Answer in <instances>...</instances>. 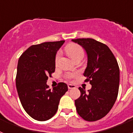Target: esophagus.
Returning a JSON list of instances; mask_svg holds the SVG:
<instances>
[{"instance_id": "1", "label": "esophagus", "mask_w": 133, "mask_h": 133, "mask_svg": "<svg viewBox=\"0 0 133 133\" xmlns=\"http://www.w3.org/2000/svg\"><path fill=\"white\" fill-rule=\"evenodd\" d=\"M68 88L69 89H75L76 88V86L75 84H68Z\"/></svg>"}]
</instances>
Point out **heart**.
I'll return each mask as SVG.
<instances>
[{
  "label": "heart",
  "mask_w": 133,
  "mask_h": 133,
  "mask_svg": "<svg viewBox=\"0 0 133 133\" xmlns=\"http://www.w3.org/2000/svg\"><path fill=\"white\" fill-rule=\"evenodd\" d=\"M65 50L66 53L74 60L77 61V59H82L84 55V49L81 46L75 43H70L68 44L65 47ZM61 56V52H58L55 56V63H58V60ZM76 76V74L69 73L66 75V78L67 80L72 79Z\"/></svg>",
  "instance_id": "obj_1"
}]
</instances>
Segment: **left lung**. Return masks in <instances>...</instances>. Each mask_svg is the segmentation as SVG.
<instances>
[{
	"instance_id": "obj_1",
	"label": "left lung",
	"mask_w": 133,
	"mask_h": 133,
	"mask_svg": "<svg viewBox=\"0 0 133 133\" xmlns=\"http://www.w3.org/2000/svg\"><path fill=\"white\" fill-rule=\"evenodd\" d=\"M72 41L82 46L88 56L84 82L90 90L79 87L81 96L75 101L76 109L87 121H96L106 116L115 104L118 92L120 71L117 61L105 44L92 38H77Z\"/></svg>"
}]
</instances>
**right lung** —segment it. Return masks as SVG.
<instances>
[{
	"mask_svg": "<svg viewBox=\"0 0 133 133\" xmlns=\"http://www.w3.org/2000/svg\"><path fill=\"white\" fill-rule=\"evenodd\" d=\"M64 41L46 42L27 49L20 56L17 66L16 87L26 113L34 119L44 121L58 110L60 99L68 90L59 83L52 90L46 84L55 70V56Z\"/></svg>",
	"mask_w": 133,
	"mask_h": 133,
	"instance_id": "obj_1",
	"label": "right lung"
}]
</instances>
